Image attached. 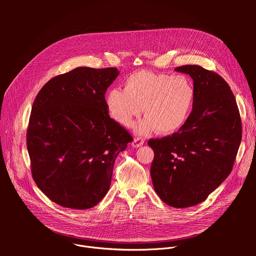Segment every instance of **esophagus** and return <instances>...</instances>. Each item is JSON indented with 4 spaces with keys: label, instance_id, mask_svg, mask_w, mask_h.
I'll use <instances>...</instances> for the list:
<instances>
[{
    "label": "esophagus",
    "instance_id": "34e87169",
    "mask_svg": "<svg viewBox=\"0 0 256 256\" xmlns=\"http://www.w3.org/2000/svg\"><path fill=\"white\" fill-rule=\"evenodd\" d=\"M144 142V138H134L132 146L134 148H138V147H140V146H142Z\"/></svg>",
    "mask_w": 256,
    "mask_h": 256
}]
</instances>
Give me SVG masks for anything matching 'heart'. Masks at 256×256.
Here are the masks:
<instances>
[{
	"instance_id": "b5f03b06",
	"label": "heart",
	"mask_w": 256,
	"mask_h": 256,
	"mask_svg": "<svg viewBox=\"0 0 256 256\" xmlns=\"http://www.w3.org/2000/svg\"><path fill=\"white\" fill-rule=\"evenodd\" d=\"M194 99L192 84L184 76L138 70L124 81V90L108 92L107 108L112 118L130 126L142 112L146 116L134 128L138 134L148 136L158 130L169 134L186 122Z\"/></svg>"
}]
</instances>
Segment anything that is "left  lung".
Here are the masks:
<instances>
[{
    "instance_id": "8db88e82",
    "label": "left lung",
    "mask_w": 256,
    "mask_h": 256,
    "mask_svg": "<svg viewBox=\"0 0 256 256\" xmlns=\"http://www.w3.org/2000/svg\"><path fill=\"white\" fill-rule=\"evenodd\" d=\"M176 72L194 81L192 112L172 136L149 140L154 151L151 177L159 198L173 208L206 200L229 176L242 136L241 118L227 82L196 64Z\"/></svg>"
}]
</instances>
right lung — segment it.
I'll return each mask as SVG.
<instances>
[{
  "label": "right lung",
  "instance_id": "add662e5",
  "mask_svg": "<svg viewBox=\"0 0 256 256\" xmlns=\"http://www.w3.org/2000/svg\"><path fill=\"white\" fill-rule=\"evenodd\" d=\"M118 75L116 68L79 66L50 80L34 100L27 128L32 177L62 206H95L132 140L109 116L104 97Z\"/></svg>",
  "mask_w": 256,
  "mask_h": 256
}]
</instances>
